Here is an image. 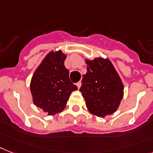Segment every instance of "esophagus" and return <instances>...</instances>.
I'll return each instance as SVG.
<instances>
[{"label":"esophagus","instance_id":"obj_1","mask_svg":"<svg viewBox=\"0 0 153 153\" xmlns=\"http://www.w3.org/2000/svg\"><path fill=\"white\" fill-rule=\"evenodd\" d=\"M81 84H82V83H81V82H79L76 83V85L78 86V88H79V89L81 87Z\"/></svg>","mask_w":153,"mask_h":153}]
</instances>
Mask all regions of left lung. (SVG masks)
Listing matches in <instances>:
<instances>
[{
	"label": "left lung",
	"mask_w": 153,
	"mask_h": 153,
	"mask_svg": "<svg viewBox=\"0 0 153 153\" xmlns=\"http://www.w3.org/2000/svg\"><path fill=\"white\" fill-rule=\"evenodd\" d=\"M87 72L83 74L80 90L89 111L105 117L117 110L123 96V85L109 59H86Z\"/></svg>",
	"instance_id": "8db88e82"
}]
</instances>
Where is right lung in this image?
Wrapping results in <instances>:
<instances>
[{"label": "right lung", "mask_w": 153, "mask_h": 153, "mask_svg": "<svg viewBox=\"0 0 153 153\" xmlns=\"http://www.w3.org/2000/svg\"><path fill=\"white\" fill-rule=\"evenodd\" d=\"M66 57L61 51L51 52L32 77L30 92L33 104L49 115L61 112L71 92L78 89L71 82L69 71L64 66Z\"/></svg>", "instance_id": "1"}]
</instances>
